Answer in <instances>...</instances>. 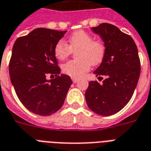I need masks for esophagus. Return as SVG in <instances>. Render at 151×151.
Listing matches in <instances>:
<instances>
[{
    "mask_svg": "<svg viewBox=\"0 0 151 151\" xmlns=\"http://www.w3.org/2000/svg\"><path fill=\"white\" fill-rule=\"evenodd\" d=\"M72 79V81H73V83H77L78 81V78H71Z\"/></svg>",
    "mask_w": 151,
    "mask_h": 151,
    "instance_id": "1",
    "label": "esophagus"
}]
</instances>
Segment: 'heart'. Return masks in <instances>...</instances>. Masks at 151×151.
<instances>
[{"label": "heart", "mask_w": 151, "mask_h": 151, "mask_svg": "<svg viewBox=\"0 0 151 151\" xmlns=\"http://www.w3.org/2000/svg\"><path fill=\"white\" fill-rule=\"evenodd\" d=\"M77 59L63 64L62 70L72 78H81L89 70L92 65L100 64L106 55V45L100 41L93 40L88 32L78 30L69 37L67 44L60 40L54 47V55L59 60L66 59L72 52Z\"/></svg>", "instance_id": "obj_1"}]
</instances>
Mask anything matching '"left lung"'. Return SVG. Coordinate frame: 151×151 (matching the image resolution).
<instances>
[{
  "mask_svg": "<svg viewBox=\"0 0 151 151\" xmlns=\"http://www.w3.org/2000/svg\"><path fill=\"white\" fill-rule=\"evenodd\" d=\"M92 29L102 37L106 48L104 59L94 73L99 78H106L101 85L97 81H90L85 99L93 112L110 116L131 99L139 78L140 60L133 39L117 27L101 23Z\"/></svg>",
  "mask_w": 151,
  "mask_h": 151,
  "instance_id": "1",
  "label": "left lung"
}]
</instances>
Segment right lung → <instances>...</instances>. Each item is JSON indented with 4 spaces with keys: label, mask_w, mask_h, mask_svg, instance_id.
<instances>
[{
    "label": "right lung",
    "mask_w": 151,
    "mask_h": 151,
    "mask_svg": "<svg viewBox=\"0 0 151 151\" xmlns=\"http://www.w3.org/2000/svg\"><path fill=\"white\" fill-rule=\"evenodd\" d=\"M66 31L37 28L16 39L9 61V75L15 93L30 112L49 116L63 105L70 78L60 73L54 55L55 44ZM48 75L56 76L48 81Z\"/></svg>",
    "instance_id": "add662e5"
}]
</instances>
